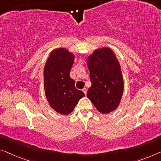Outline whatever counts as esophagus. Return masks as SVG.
<instances>
[{
	"label": "esophagus",
	"instance_id": "esophagus-1",
	"mask_svg": "<svg viewBox=\"0 0 161 161\" xmlns=\"http://www.w3.org/2000/svg\"><path fill=\"white\" fill-rule=\"evenodd\" d=\"M82 91H83V92L85 93V94L86 95V94H87V89L85 88V87H84V88L82 89Z\"/></svg>",
	"mask_w": 161,
	"mask_h": 161
}]
</instances>
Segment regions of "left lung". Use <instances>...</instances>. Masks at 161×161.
I'll return each instance as SVG.
<instances>
[{
  "label": "left lung",
  "mask_w": 161,
  "mask_h": 161,
  "mask_svg": "<svg viewBox=\"0 0 161 161\" xmlns=\"http://www.w3.org/2000/svg\"><path fill=\"white\" fill-rule=\"evenodd\" d=\"M92 85L87 97L103 114L119 107L124 92L121 67L114 50L108 47L96 49L87 58Z\"/></svg>",
  "instance_id": "1"
}]
</instances>
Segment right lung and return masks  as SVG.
I'll return each instance as SVG.
<instances>
[{
    "label": "right lung",
    "instance_id": "1",
    "mask_svg": "<svg viewBox=\"0 0 161 161\" xmlns=\"http://www.w3.org/2000/svg\"><path fill=\"white\" fill-rule=\"evenodd\" d=\"M75 56L64 47L53 50L43 69L44 88L47 100L55 111L68 115L74 111L85 93L74 86L70 71Z\"/></svg>",
    "mask_w": 161,
    "mask_h": 161
}]
</instances>
